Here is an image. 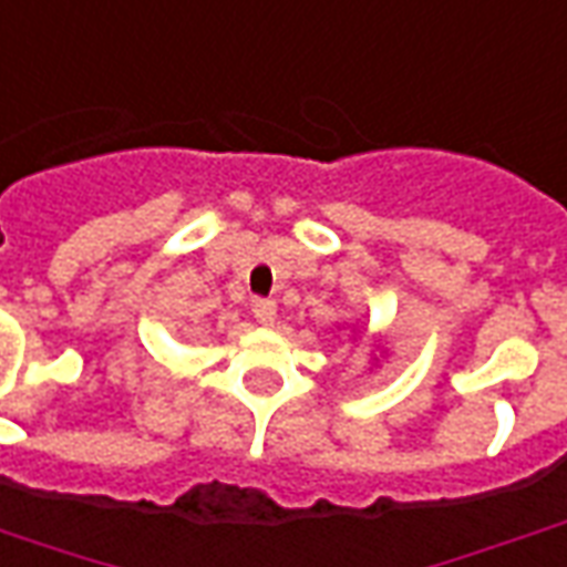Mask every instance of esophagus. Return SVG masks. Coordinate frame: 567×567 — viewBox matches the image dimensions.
Segmentation results:
<instances>
[{
  "instance_id": "esophagus-1",
  "label": "esophagus",
  "mask_w": 567,
  "mask_h": 567,
  "mask_svg": "<svg viewBox=\"0 0 567 567\" xmlns=\"http://www.w3.org/2000/svg\"><path fill=\"white\" fill-rule=\"evenodd\" d=\"M251 312H255V319H258V324H272L276 321V303L272 300H255L251 303Z\"/></svg>"
}]
</instances>
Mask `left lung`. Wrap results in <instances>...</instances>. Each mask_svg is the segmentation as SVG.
Wrapping results in <instances>:
<instances>
[{
  "label": "left lung",
  "instance_id": "left-lung-1",
  "mask_svg": "<svg viewBox=\"0 0 567 567\" xmlns=\"http://www.w3.org/2000/svg\"><path fill=\"white\" fill-rule=\"evenodd\" d=\"M352 333H355V331H352ZM355 337H358V333H355Z\"/></svg>",
  "mask_w": 567,
  "mask_h": 567
}]
</instances>
